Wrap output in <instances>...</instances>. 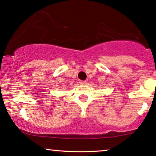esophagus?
Instances as JSON below:
<instances>
[{
	"mask_svg": "<svg viewBox=\"0 0 156 156\" xmlns=\"http://www.w3.org/2000/svg\"><path fill=\"white\" fill-rule=\"evenodd\" d=\"M79 83L81 85H85L86 84V81L85 80H80L79 81Z\"/></svg>",
	"mask_w": 156,
	"mask_h": 156,
	"instance_id": "34e87169",
	"label": "esophagus"
}]
</instances>
